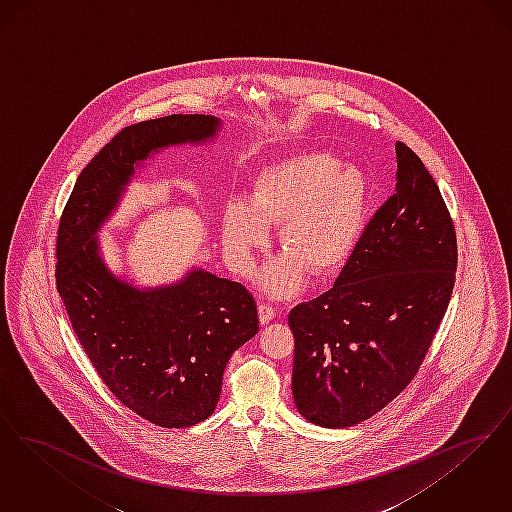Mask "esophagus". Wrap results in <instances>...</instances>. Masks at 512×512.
I'll use <instances>...</instances> for the list:
<instances>
[{"label": "esophagus", "mask_w": 512, "mask_h": 512, "mask_svg": "<svg viewBox=\"0 0 512 512\" xmlns=\"http://www.w3.org/2000/svg\"><path fill=\"white\" fill-rule=\"evenodd\" d=\"M258 315H260V323H262V325H267L269 321H273V319L277 317V308H275V306H271V304L262 302V304L258 306Z\"/></svg>", "instance_id": "esophagus-1"}]
</instances>
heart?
<instances>
[{
  "instance_id": "1",
  "label": "heart",
  "mask_w": 512,
  "mask_h": 512,
  "mask_svg": "<svg viewBox=\"0 0 512 512\" xmlns=\"http://www.w3.org/2000/svg\"><path fill=\"white\" fill-rule=\"evenodd\" d=\"M371 183L357 166H340L331 155L292 156L262 170L252 181L248 204L225 206L223 246L237 267H248L252 252L266 243V227L279 226L287 256L267 267L264 287L285 296L300 289L304 269L317 277L348 264L363 235Z\"/></svg>"
}]
</instances>
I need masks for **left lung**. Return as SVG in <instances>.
Returning a JSON list of instances; mask_svg holds the SVG:
<instances>
[{
  "label": "left lung",
  "instance_id": "8db88e82",
  "mask_svg": "<svg viewBox=\"0 0 512 512\" xmlns=\"http://www.w3.org/2000/svg\"><path fill=\"white\" fill-rule=\"evenodd\" d=\"M396 193L365 225L333 289L289 313L292 396L325 428L367 421L415 378L449 306L457 235L423 160L396 143Z\"/></svg>",
  "mask_w": 512,
  "mask_h": 512
}]
</instances>
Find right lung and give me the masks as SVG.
<instances>
[{
    "label": "right lung",
    "mask_w": 512,
    "mask_h": 512,
    "mask_svg": "<svg viewBox=\"0 0 512 512\" xmlns=\"http://www.w3.org/2000/svg\"><path fill=\"white\" fill-rule=\"evenodd\" d=\"M218 128L206 114L126 126L76 179L57 231V290L86 356L116 400L164 428L214 413L229 357L258 333L256 302L241 283L202 269L178 285L135 289L103 264L95 233L135 162L160 147L206 141Z\"/></svg>",
    "instance_id": "obj_1"
}]
</instances>
